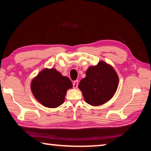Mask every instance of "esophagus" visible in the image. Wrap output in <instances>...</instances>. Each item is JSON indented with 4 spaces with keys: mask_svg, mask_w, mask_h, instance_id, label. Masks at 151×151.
I'll return each mask as SVG.
<instances>
[{
    "mask_svg": "<svg viewBox=\"0 0 151 151\" xmlns=\"http://www.w3.org/2000/svg\"><path fill=\"white\" fill-rule=\"evenodd\" d=\"M73 85V88H77L78 87V81H74Z\"/></svg>",
    "mask_w": 151,
    "mask_h": 151,
    "instance_id": "1",
    "label": "esophagus"
}]
</instances>
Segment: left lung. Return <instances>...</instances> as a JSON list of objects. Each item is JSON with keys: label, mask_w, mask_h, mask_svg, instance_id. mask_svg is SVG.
Here are the masks:
<instances>
[{"label": "left lung", "mask_w": 151, "mask_h": 151, "mask_svg": "<svg viewBox=\"0 0 151 151\" xmlns=\"http://www.w3.org/2000/svg\"><path fill=\"white\" fill-rule=\"evenodd\" d=\"M119 85V77L113 68L101 61L95 66H91L82 79L78 88L85 101L89 104L98 106L111 99Z\"/></svg>", "instance_id": "obj_1"}]
</instances>
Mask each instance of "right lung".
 Segmentation results:
<instances>
[{"label": "right lung", "instance_id": "right-lung-1", "mask_svg": "<svg viewBox=\"0 0 151 151\" xmlns=\"http://www.w3.org/2000/svg\"><path fill=\"white\" fill-rule=\"evenodd\" d=\"M73 87L70 80L55 69L42 70L31 83V90L36 99L42 105L56 108L65 101L68 89Z\"/></svg>", "mask_w": 151, "mask_h": 151}]
</instances>
